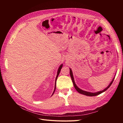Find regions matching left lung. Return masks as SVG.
<instances>
[{
	"label": "left lung",
	"mask_w": 123,
	"mask_h": 123,
	"mask_svg": "<svg viewBox=\"0 0 123 123\" xmlns=\"http://www.w3.org/2000/svg\"><path fill=\"white\" fill-rule=\"evenodd\" d=\"M70 76L71 77V79H72V82H73V85L74 86V88H75V89L76 90V91L80 93V94H84L85 95H87V96H96L98 95H99L100 94H101L102 93L105 92V91H106L108 89L110 86L111 85V84H112V82L113 81L114 79V77L113 79H112V81H111V83L109 84V85L107 87H106L105 89H104V90H102V91H98V92H88V91H84V90H81V89H80V88L78 87L75 83V81H74V77H73V73H72V70L70 68Z\"/></svg>",
	"instance_id": "8db88e82"
}]
</instances>
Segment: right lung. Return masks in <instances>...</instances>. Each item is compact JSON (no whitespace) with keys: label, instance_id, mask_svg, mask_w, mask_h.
Returning a JSON list of instances; mask_svg holds the SVG:
<instances>
[{"label":"right lung","instance_id":"obj_1","mask_svg":"<svg viewBox=\"0 0 123 123\" xmlns=\"http://www.w3.org/2000/svg\"><path fill=\"white\" fill-rule=\"evenodd\" d=\"M62 64L61 65H60V66L59 67L58 69V70H57V76H56V79H55V88H54V91H53V93H52V95H53V94H54V92H55V89H56V80H57V77H58V75H59V73H60V71H61V69L62 68Z\"/></svg>","mask_w":123,"mask_h":123}]
</instances>
